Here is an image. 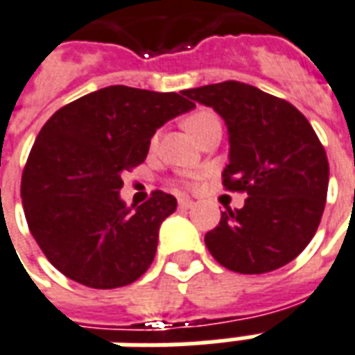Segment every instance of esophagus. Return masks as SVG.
<instances>
[{"label": "esophagus", "mask_w": 355, "mask_h": 355, "mask_svg": "<svg viewBox=\"0 0 355 355\" xmlns=\"http://www.w3.org/2000/svg\"><path fill=\"white\" fill-rule=\"evenodd\" d=\"M193 201H191V199H188V198H180L178 199V207H180V209H191V207H193Z\"/></svg>", "instance_id": "34e87169"}]
</instances>
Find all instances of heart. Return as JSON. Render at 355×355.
Returning a JSON list of instances; mask_svg holds the SVG:
<instances>
[{"instance_id":"heart-1","label":"heart","mask_w":355,"mask_h":355,"mask_svg":"<svg viewBox=\"0 0 355 355\" xmlns=\"http://www.w3.org/2000/svg\"><path fill=\"white\" fill-rule=\"evenodd\" d=\"M214 114L209 111H199V112H193L191 116H188L184 120V128L188 130V133H191V131L196 130V128H199V125H203L205 122H211V120H214Z\"/></svg>"}]
</instances>
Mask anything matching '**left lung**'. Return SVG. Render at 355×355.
Returning a JSON list of instances; mask_svg holds the SVG:
<instances>
[{
  "label": "left lung",
  "instance_id": "1",
  "mask_svg": "<svg viewBox=\"0 0 355 355\" xmlns=\"http://www.w3.org/2000/svg\"><path fill=\"white\" fill-rule=\"evenodd\" d=\"M182 94L222 116L230 137L224 186L248 193L243 209H225L205 235L212 258L241 275L290 263L314 237L329 184L327 156L309 120L284 99L237 80Z\"/></svg>",
  "mask_w": 355,
  "mask_h": 355
}]
</instances>
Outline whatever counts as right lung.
Wrapping results in <instances>:
<instances>
[{"label": "right lung", "mask_w": 355, "mask_h": 355, "mask_svg": "<svg viewBox=\"0 0 355 355\" xmlns=\"http://www.w3.org/2000/svg\"><path fill=\"white\" fill-rule=\"evenodd\" d=\"M193 107L182 92L107 86L49 118L24 167L20 196L31 235L58 271L111 290L150 267L159 225L177 199L154 191L128 207L122 173L143 164L156 130Z\"/></svg>", "instance_id": "right-lung-1"}]
</instances>
